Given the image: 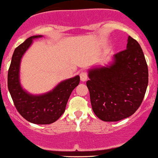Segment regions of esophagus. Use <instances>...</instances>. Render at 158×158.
I'll use <instances>...</instances> for the list:
<instances>
[{
	"label": "esophagus",
	"instance_id": "obj_1",
	"mask_svg": "<svg viewBox=\"0 0 158 158\" xmlns=\"http://www.w3.org/2000/svg\"><path fill=\"white\" fill-rule=\"evenodd\" d=\"M80 77H81V81H86L87 80V74L86 72H81V74H80Z\"/></svg>",
	"mask_w": 158,
	"mask_h": 158
}]
</instances>
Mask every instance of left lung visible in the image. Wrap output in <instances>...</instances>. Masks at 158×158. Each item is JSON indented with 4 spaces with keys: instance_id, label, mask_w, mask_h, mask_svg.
<instances>
[{
    "instance_id": "1",
    "label": "left lung",
    "mask_w": 158,
    "mask_h": 158,
    "mask_svg": "<svg viewBox=\"0 0 158 158\" xmlns=\"http://www.w3.org/2000/svg\"><path fill=\"white\" fill-rule=\"evenodd\" d=\"M87 72L90 103L98 118L121 121L140 107L148 87V68L140 44L131 37L127 49L113 55L111 62Z\"/></svg>"
}]
</instances>
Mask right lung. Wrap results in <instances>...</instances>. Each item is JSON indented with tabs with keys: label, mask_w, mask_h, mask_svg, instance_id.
Listing matches in <instances>:
<instances>
[{
	"label": "right lung",
	"mask_w": 158,
	"mask_h": 158,
	"mask_svg": "<svg viewBox=\"0 0 158 158\" xmlns=\"http://www.w3.org/2000/svg\"><path fill=\"white\" fill-rule=\"evenodd\" d=\"M42 37L31 36L15 50L7 74V87L15 107L24 119L33 124H49L64 114L71 92L79 84L80 76L64 80L42 94H32L23 88L20 81L21 59L33 40Z\"/></svg>",
	"instance_id": "right-lung-1"
}]
</instances>
